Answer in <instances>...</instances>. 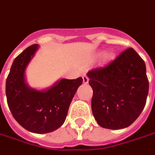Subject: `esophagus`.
<instances>
[{"mask_svg":"<svg viewBox=\"0 0 155 155\" xmlns=\"http://www.w3.org/2000/svg\"><path fill=\"white\" fill-rule=\"evenodd\" d=\"M88 78L86 75H83V82L84 84H87L88 83Z\"/></svg>","mask_w":155,"mask_h":155,"instance_id":"34e87169","label":"esophagus"}]
</instances>
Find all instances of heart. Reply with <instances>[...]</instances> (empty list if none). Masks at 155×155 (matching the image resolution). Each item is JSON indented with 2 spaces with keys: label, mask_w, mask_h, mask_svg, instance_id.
I'll return each instance as SVG.
<instances>
[{
  "label": "heart",
  "mask_w": 155,
  "mask_h": 155,
  "mask_svg": "<svg viewBox=\"0 0 155 155\" xmlns=\"http://www.w3.org/2000/svg\"><path fill=\"white\" fill-rule=\"evenodd\" d=\"M112 57H113V54H112L111 52H107V53L105 54V59L107 60V61L111 60Z\"/></svg>",
  "instance_id": "b5f03b06"
}]
</instances>
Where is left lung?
I'll return each instance as SVG.
<instances>
[{"instance_id":"8db88e82","label":"left lung","mask_w":155,"mask_h":155,"mask_svg":"<svg viewBox=\"0 0 155 155\" xmlns=\"http://www.w3.org/2000/svg\"><path fill=\"white\" fill-rule=\"evenodd\" d=\"M93 88L91 107L104 128L118 130L132 125L144 108L149 80L143 60L133 48L123 51L106 67L87 73Z\"/></svg>"}]
</instances>
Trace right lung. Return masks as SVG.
I'll list each match as a JSON object with an SVG mask.
<instances>
[{"label": "right lung", "instance_id": "right-lung-1", "mask_svg": "<svg viewBox=\"0 0 155 155\" xmlns=\"http://www.w3.org/2000/svg\"><path fill=\"white\" fill-rule=\"evenodd\" d=\"M38 49V45H33L15 58L6 78V94L15 120L31 133L43 134L62 126L83 78H62L41 90L30 87L25 71Z\"/></svg>", "mask_w": 155, "mask_h": 155}]
</instances>
